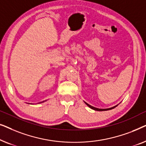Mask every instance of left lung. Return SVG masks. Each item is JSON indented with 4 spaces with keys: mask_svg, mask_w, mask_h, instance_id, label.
Segmentation results:
<instances>
[{
    "mask_svg": "<svg viewBox=\"0 0 146 146\" xmlns=\"http://www.w3.org/2000/svg\"><path fill=\"white\" fill-rule=\"evenodd\" d=\"M84 103L86 104L88 106L89 108H90L91 109H92V110H96V111H106V110H111V109H113L114 108H115L117 106H118V104L117 105H116V106H113V107H111V108H106V109H100V108H95V107H94V106H92L91 105H90V104H88V103H86V102H84ZM120 104V103H119Z\"/></svg>",
    "mask_w": 146,
    "mask_h": 146,
    "instance_id": "left-lung-1",
    "label": "left lung"
}]
</instances>
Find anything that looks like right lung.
Instances as JSON below:
<instances>
[{
	"instance_id": "1",
	"label": "right lung",
	"mask_w": 146,
	"mask_h": 146,
	"mask_svg": "<svg viewBox=\"0 0 146 146\" xmlns=\"http://www.w3.org/2000/svg\"><path fill=\"white\" fill-rule=\"evenodd\" d=\"M46 100H44V101H42V102H39L38 104H40V103H42V102H46ZM27 104H30V103H27Z\"/></svg>"
}]
</instances>
